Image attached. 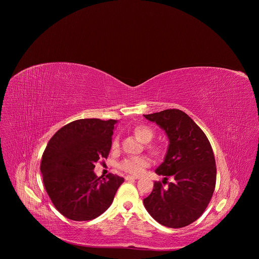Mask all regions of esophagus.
<instances>
[{
    "label": "esophagus",
    "mask_w": 259,
    "mask_h": 259,
    "mask_svg": "<svg viewBox=\"0 0 259 259\" xmlns=\"http://www.w3.org/2000/svg\"><path fill=\"white\" fill-rule=\"evenodd\" d=\"M138 177H133V176H126L125 177V181H134V180H138Z\"/></svg>",
    "instance_id": "esophagus-1"
}]
</instances>
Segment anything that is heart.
Returning <instances> with one entry per match:
<instances>
[{
  "mask_svg": "<svg viewBox=\"0 0 259 259\" xmlns=\"http://www.w3.org/2000/svg\"><path fill=\"white\" fill-rule=\"evenodd\" d=\"M135 136L144 144L149 143L153 137L154 132L151 127L145 124H140L134 127L133 130ZM118 147V140L115 138L112 141V148H116ZM152 150H156V148H152ZM148 165V159L144 156H136V157H127L120 163V168L131 175L140 176L143 174L144 169Z\"/></svg>",
  "mask_w": 259,
  "mask_h": 259,
  "instance_id": "obj_1",
  "label": "heart"
}]
</instances>
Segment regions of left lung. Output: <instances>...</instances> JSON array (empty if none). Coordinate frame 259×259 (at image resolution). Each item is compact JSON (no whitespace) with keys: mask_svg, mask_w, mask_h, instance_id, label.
Segmentation results:
<instances>
[{"mask_svg":"<svg viewBox=\"0 0 259 259\" xmlns=\"http://www.w3.org/2000/svg\"><path fill=\"white\" fill-rule=\"evenodd\" d=\"M164 131L168 148L155 174L174 181L164 188L154 183L144 204L153 220L170 228H181L195 222L212 197L217 166L208 139L183 111L172 109L145 114Z\"/></svg>","mask_w":259,"mask_h":259,"instance_id":"obj_1","label":"left lung"}]
</instances>
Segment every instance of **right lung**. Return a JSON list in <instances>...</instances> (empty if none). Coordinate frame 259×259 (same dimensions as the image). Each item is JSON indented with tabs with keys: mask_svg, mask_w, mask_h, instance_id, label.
Returning <instances> with one entry per match:
<instances>
[{
	"mask_svg": "<svg viewBox=\"0 0 259 259\" xmlns=\"http://www.w3.org/2000/svg\"><path fill=\"white\" fill-rule=\"evenodd\" d=\"M117 120L83 118L60 128L41 157L40 172L55 207L75 222L92 221L112 203L123 178L110 174L98 178L95 163L107 158Z\"/></svg>",
	"mask_w": 259,
	"mask_h": 259,
	"instance_id": "1",
	"label": "right lung"
}]
</instances>
